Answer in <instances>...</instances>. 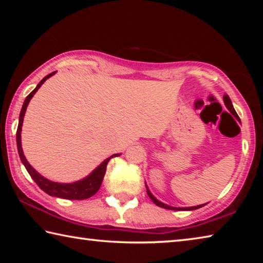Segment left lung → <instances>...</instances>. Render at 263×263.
<instances>
[{
	"instance_id": "left-lung-1",
	"label": "left lung",
	"mask_w": 263,
	"mask_h": 263,
	"mask_svg": "<svg viewBox=\"0 0 263 263\" xmlns=\"http://www.w3.org/2000/svg\"><path fill=\"white\" fill-rule=\"evenodd\" d=\"M222 99H224V103H225V105H226V108H228V109L231 111V112H232V114L235 116V117H238V116H237V112H235V110H234L233 105H232V102H231L229 95H224V97H222ZM146 190H147V195L149 196V198L152 199V201L154 202V204H157V205H158V206H160V208L168 209V210H176V211H191V210H196V209H199V208H202V206L205 205V204H202V205L190 206V208H174V206H169V205H167V204H164V203H162V202L158 201V199L155 198L154 196L152 195V193H151L149 189L147 188V185H146Z\"/></svg>"
}]
</instances>
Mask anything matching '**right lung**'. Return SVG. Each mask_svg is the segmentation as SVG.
<instances>
[{"mask_svg":"<svg viewBox=\"0 0 263 263\" xmlns=\"http://www.w3.org/2000/svg\"><path fill=\"white\" fill-rule=\"evenodd\" d=\"M54 74H55V72H53L51 74H48L47 77L44 78L42 81L37 84V87H35L28 96H26L23 106H22L21 114H20L18 127H17V133H16L17 149H18L21 161L23 162V164L26 168V171H28L30 176L32 177V180L38 184L39 188H41L43 191H45V193L50 196H54V197H60V198H65V199H79V201H81V199H87L89 197H91V196H94L97 191H99L100 186L102 184V181H103V177L105 175L106 164H108L109 160L111 158L119 157L121 154L111 155L110 158L105 159L99 167L94 169V172H92L91 174H89L87 177H84V179H82V180L73 182V183H58V182H53V181L47 180L46 177H44L39 174V173L28 162V160L25 159L24 154H23V149H22V142H21V132H22V125H23V118H24L25 111H26V108H28L30 100L32 99V96L35 94V92H37L38 89L42 87V84L45 82L48 78H51L52 75H54Z\"/></svg>","mask_w":263,"mask_h":263,"instance_id":"right-lung-1","label":"right lung"}]
</instances>
